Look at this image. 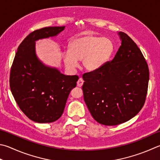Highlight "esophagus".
Wrapping results in <instances>:
<instances>
[{"mask_svg": "<svg viewBox=\"0 0 160 160\" xmlns=\"http://www.w3.org/2000/svg\"><path fill=\"white\" fill-rule=\"evenodd\" d=\"M83 79H82V78H79V80H78V81H77V86L81 87L83 85Z\"/></svg>", "mask_w": 160, "mask_h": 160, "instance_id": "obj_1", "label": "esophagus"}]
</instances>
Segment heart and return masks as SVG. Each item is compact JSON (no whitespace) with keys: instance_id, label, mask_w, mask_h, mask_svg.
Wrapping results in <instances>:
<instances>
[{"instance_id":"heart-1","label":"heart","mask_w":160,"mask_h":160,"mask_svg":"<svg viewBox=\"0 0 160 160\" xmlns=\"http://www.w3.org/2000/svg\"><path fill=\"white\" fill-rule=\"evenodd\" d=\"M113 52V44L109 39L86 35L74 39L70 44V51L63 53L62 58L70 70L78 67V61H82L86 70L94 71L108 61Z\"/></svg>"}]
</instances>
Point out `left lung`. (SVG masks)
Returning <instances> with one entry per match:
<instances>
[{"label":"left lung","mask_w":160,"mask_h":160,"mask_svg":"<svg viewBox=\"0 0 160 160\" xmlns=\"http://www.w3.org/2000/svg\"><path fill=\"white\" fill-rule=\"evenodd\" d=\"M121 46L111 61L83 74V98L96 121L104 125L125 122L145 103L149 81L146 59L136 43L123 32Z\"/></svg>","instance_id":"left-lung-1"}]
</instances>
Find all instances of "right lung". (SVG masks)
I'll list each match as a JSON object with an SVG mask.
<instances>
[{"mask_svg": "<svg viewBox=\"0 0 160 160\" xmlns=\"http://www.w3.org/2000/svg\"><path fill=\"white\" fill-rule=\"evenodd\" d=\"M64 28L46 27L30 33L18 47L12 65L11 92L20 109L36 122H52L62 116L68 95L79 79L77 75L66 76L47 67L36 56V40L53 37Z\"/></svg>", "mask_w": 160, "mask_h": 160, "instance_id": "right-lung-1", "label": "right lung"}]
</instances>
